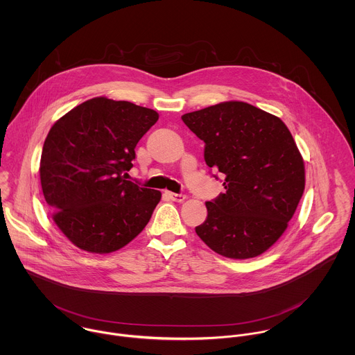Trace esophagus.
<instances>
[{
	"label": "esophagus",
	"mask_w": 355,
	"mask_h": 355,
	"mask_svg": "<svg viewBox=\"0 0 355 355\" xmlns=\"http://www.w3.org/2000/svg\"><path fill=\"white\" fill-rule=\"evenodd\" d=\"M172 201H175V202H183L184 200H186V196H183V194H175V193H171V191H166L165 193Z\"/></svg>",
	"instance_id": "esophagus-1"
}]
</instances>
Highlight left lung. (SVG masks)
I'll return each mask as SVG.
<instances>
[{
    "instance_id": "obj_1",
    "label": "left lung",
    "mask_w": 355,
    "mask_h": 355,
    "mask_svg": "<svg viewBox=\"0 0 355 355\" xmlns=\"http://www.w3.org/2000/svg\"><path fill=\"white\" fill-rule=\"evenodd\" d=\"M182 120L205 142L207 166L225 176V193L206 202L207 218L197 235L227 258L265 253L287 230L304 194V158L290 130L242 101L220 102Z\"/></svg>"
}]
</instances>
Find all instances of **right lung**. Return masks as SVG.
Instances as JSON below:
<instances>
[{
	"mask_svg": "<svg viewBox=\"0 0 355 355\" xmlns=\"http://www.w3.org/2000/svg\"><path fill=\"white\" fill-rule=\"evenodd\" d=\"M158 113L96 97L75 106L45 139L40 178L51 218L78 249L107 254L137 238L161 200L127 180L135 146Z\"/></svg>",
	"mask_w": 355,
	"mask_h": 355,
	"instance_id": "1",
	"label": "right lung"
}]
</instances>
